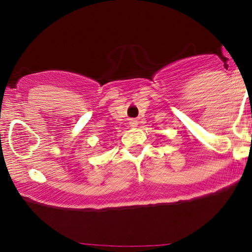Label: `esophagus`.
I'll return each mask as SVG.
<instances>
[{
    "label": "esophagus",
    "mask_w": 252,
    "mask_h": 252,
    "mask_svg": "<svg viewBox=\"0 0 252 252\" xmlns=\"http://www.w3.org/2000/svg\"><path fill=\"white\" fill-rule=\"evenodd\" d=\"M130 126H132V128H135V126H137V121L136 120H130Z\"/></svg>",
    "instance_id": "34e87169"
}]
</instances>
